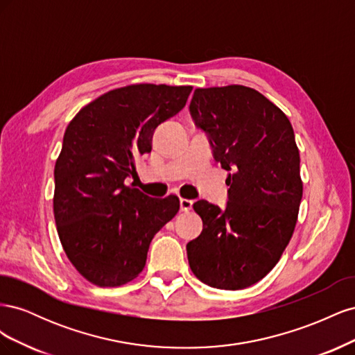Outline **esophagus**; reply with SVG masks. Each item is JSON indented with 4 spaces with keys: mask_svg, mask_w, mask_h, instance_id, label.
<instances>
[{
    "mask_svg": "<svg viewBox=\"0 0 355 355\" xmlns=\"http://www.w3.org/2000/svg\"><path fill=\"white\" fill-rule=\"evenodd\" d=\"M179 202H180V210H182V211H189V210L192 209V200L180 198Z\"/></svg>",
    "mask_w": 355,
    "mask_h": 355,
    "instance_id": "esophagus-1",
    "label": "esophagus"
}]
</instances>
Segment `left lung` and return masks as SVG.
Wrapping results in <instances>:
<instances>
[{
  "instance_id": "obj_1",
  "label": "left lung",
  "mask_w": 355,
  "mask_h": 355,
  "mask_svg": "<svg viewBox=\"0 0 355 355\" xmlns=\"http://www.w3.org/2000/svg\"><path fill=\"white\" fill-rule=\"evenodd\" d=\"M189 111L213 157L231 171L225 210L200 200L202 231L187 244L191 271L214 288H245L270 272L292 239L304 184L293 127L257 90L197 89Z\"/></svg>"
}]
</instances>
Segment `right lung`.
Masks as SVG:
<instances>
[{
	"label": "right lung",
	"instance_id": "obj_1",
	"mask_svg": "<svg viewBox=\"0 0 355 355\" xmlns=\"http://www.w3.org/2000/svg\"><path fill=\"white\" fill-rule=\"evenodd\" d=\"M191 85L132 84L85 105L68 124L55 166L53 211L68 259L85 280L116 287L142 272L154 235L179 198H151L125 178L151 153L155 128L184 108Z\"/></svg>",
	"mask_w": 355,
	"mask_h": 355
}]
</instances>
